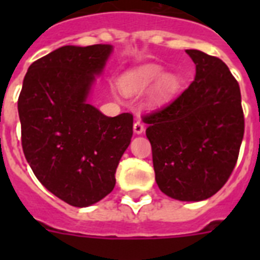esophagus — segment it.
Returning <instances> with one entry per match:
<instances>
[{
    "label": "esophagus",
    "mask_w": 260,
    "mask_h": 260,
    "mask_svg": "<svg viewBox=\"0 0 260 260\" xmlns=\"http://www.w3.org/2000/svg\"><path fill=\"white\" fill-rule=\"evenodd\" d=\"M134 133L135 134H142L144 132V125L141 122V121H135L134 123Z\"/></svg>",
    "instance_id": "esophagus-1"
}]
</instances>
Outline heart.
<instances>
[{"mask_svg": "<svg viewBox=\"0 0 260 260\" xmlns=\"http://www.w3.org/2000/svg\"><path fill=\"white\" fill-rule=\"evenodd\" d=\"M153 87L151 99L153 102H164L177 91L178 79L173 74H164V68L157 63H144L126 71L119 78V87L126 95H141Z\"/></svg>", "mask_w": 260, "mask_h": 260, "instance_id": "heart-1", "label": "heart"}]
</instances>
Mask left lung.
Masks as SVG:
<instances>
[{"instance_id": "left-lung-1", "label": "left lung", "mask_w": 260, "mask_h": 260, "mask_svg": "<svg viewBox=\"0 0 260 260\" xmlns=\"http://www.w3.org/2000/svg\"><path fill=\"white\" fill-rule=\"evenodd\" d=\"M194 82L173 102L143 116L158 189L182 202L219 191L237 162L245 132L241 91L217 57L186 49Z\"/></svg>"}]
</instances>
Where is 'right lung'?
<instances>
[{
    "instance_id": "right-lung-1",
    "label": "right lung",
    "mask_w": 260,
    "mask_h": 260,
    "mask_svg": "<svg viewBox=\"0 0 260 260\" xmlns=\"http://www.w3.org/2000/svg\"><path fill=\"white\" fill-rule=\"evenodd\" d=\"M112 52L109 44L53 50L29 66L18 99L27 162L45 189L74 207L114 189L132 142L133 114L107 117L87 102Z\"/></svg>"
}]
</instances>
